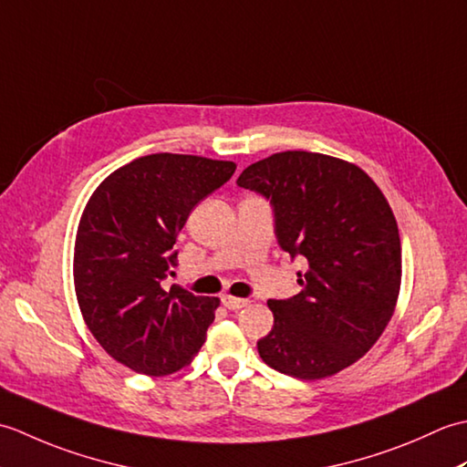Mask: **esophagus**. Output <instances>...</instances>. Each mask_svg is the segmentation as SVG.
I'll return each mask as SVG.
<instances>
[{
	"mask_svg": "<svg viewBox=\"0 0 467 467\" xmlns=\"http://www.w3.org/2000/svg\"><path fill=\"white\" fill-rule=\"evenodd\" d=\"M223 305L226 306L228 311H239V309H243V306L249 305V301H246V299H239V296L224 295V296H223Z\"/></svg>",
	"mask_w": 467,
	"mask_h": 467,
	"instance_id": "1",
	"label": "esophagus"
}]
</instances>
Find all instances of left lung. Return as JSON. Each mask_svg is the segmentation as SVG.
<instances>
[{"mask_svg": "<svg viewBox=\"0 0 467 467\" xmlns=\"http://www.w3.org/2000/svg\"><path fill=\"white\" fill-rule=\"evenodd\" d=\"M241 188L273 206L275 234L305 259L301 293L271 299L275 325L256 341L261 359L296 379L335 375L371 349L401 285V241L383 192L359 166L286 150L244 168Z\"/></svg>", "mask_w": 467, "mask_h": 467, "instance_id": "8db88e82", "label": "left lung"}]
</instances>
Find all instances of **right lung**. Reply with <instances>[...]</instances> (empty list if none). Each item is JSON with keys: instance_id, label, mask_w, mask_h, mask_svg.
Masks as SVG:
<instances>
[{"instance_id": "add662e5", "label": "right lung", "mask_w": 467, "mask_h": 467, "mask_svg": "<svg viewBox=\"0 0 467 467\" xmlns=\"http://www.w3.org/2000/svg\"><path fill=\"white\" fill-rule=\"evenodd\" d=\"M234 168L202 156H142L108 176L86 204L74 251L78 305L104 351L136 373H174L204 343L218 299L181 285L164 289V281L188 214Z\"/></svg>"}]
</instances>
